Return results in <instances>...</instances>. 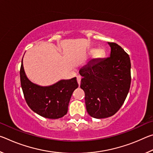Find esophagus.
I'll list each match as a JSON object with an SVG mask.
<instances>
[{
  "label": "esophagus",
  "mask_w": 153,
  "mask_h": 153,
  "mask_svg": "<svg viewBox=\"0 0 153 153\" xmlns=\"http://www.w3.org/2000/svg\"><path fill=\"white\" fill-rule=\"evenodd\" d=\"M81 77L80 76H77V83H78V85L79 86L80 85V83H81Z\"/></svg>",
  "instance_id": "obj_1"
}]
</instances>
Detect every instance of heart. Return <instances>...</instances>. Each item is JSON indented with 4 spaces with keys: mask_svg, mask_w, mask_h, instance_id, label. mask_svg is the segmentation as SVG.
I'll list each match as a JSON object with an SVG mask.
<instances>
[{
    "mask_svg": "<svg viewBox=\"0 0 153 153\" xmlns=\"http://www.w3.org/2000/svg\"><path fill=\"white\" fill-rule=\"evenodd\" d=\"M91 52H92V53H94L95 49H92ZM104 55H105V52H104V51L102 50V49H98V50L96 51V53H95L96 56H97V57H98V58L102 57V56H104Z\"/></svg>",
    "mask_w": 153,
    "mask_h": 153,
    "instance_id": "1",
    "label": "heart"
}]
</instances>
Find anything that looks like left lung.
Segmentation results:
<instances>
[{"mask_svg": "<svg viewBox=\"0 0 153 153\" xmlns=\"http://www.w3.org/2000/svg\"><path fill=\"white\" fill-rule=\"evenodd\" d=\"M110 56L92 59L80 69V88L85 93L86 111L97 119L111 117L120 110L130 88L131 63L128 54L115 42Z\"/></svg>", "mask_w": 153, "mask_h": 153, "instance_id": "8db88e82", "label": "left lung"}]
</instances>
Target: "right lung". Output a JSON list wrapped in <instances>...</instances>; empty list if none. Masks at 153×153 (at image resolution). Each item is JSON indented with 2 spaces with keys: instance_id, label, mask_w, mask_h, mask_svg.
<instances>
[{
  "instance_id": "1",
  "label": "right lung",
  "mask_w": 153,
  "mask_h": 153,
  "mask_svg": "<svg viewBox=\"0 0 153 153\" xmlns=\"http://www.w3.org/2000/svg\"><path fill=\"white\" fill-rule=\"evenodd\" d=\"M20 80L25 100L29 107L33 112L48 119H59L66 115L71 95L78 87L76 77L60 80L50 86L33 84L25 74L23 59Z\"/></svg>"
}]
</instances>
